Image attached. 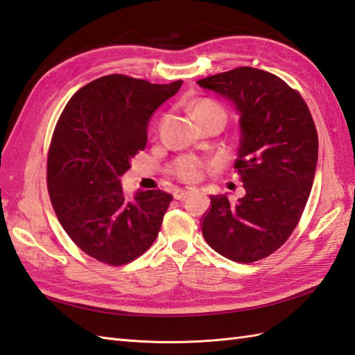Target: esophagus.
Masks as SVG:
<instances>
[{
    "label": "esophagus",
    "mask_w": 355,
    "mask_h": 355,
    "mask_svg": "<svg viewBox=\"0 0 355 355\" xmlns=\"http://www.w3.org/2000/svg\"><path fill=\"white\" fill-rule=\"evenodd\" d=\"M187 193H189V191H184V189H177L175 192H173V198L182 201L187 197Z\"/></svg>",
    "instance_id": "34e87169"
}]
</instances>
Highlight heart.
<instances>
[{
    "instance_id": "heart-1",
    "label": "heart",
    "mask_w": 355,
    "mask_h": 355,
    "mask_svg": "<svg viewBox=\"0 0 355 355\" xmlns=\"http://www.w3.org/2000/svg\"><path fill=\"white\" fill-rule=\"evenodd\" d=\"M193 116L197 120L200 119H210V117H220L225 120V111L220 103L214 101H198L193 105ZM202 168H205V163H202L200 158L186 155L178 158L173 164V173L178 175L184 182H195L201 177Z\"/></svg>"
}]
</instances>
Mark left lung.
<instances>
[{"mask_svg":"<svg viewBox=\"0 0 355 355\" xmlns=\"http://www.w3.org/2000/svg\"><path fill=\"white\" fill-rule=\"evenodd\" d=\"M197 84L232 102L239 116L235 169L245 195L236 206L212 195L202 236L230 261L248 263L281 247L299 223L318 164V131L305 101L268 71L239 67Z\"/></svg>","mask_w":355,"mask_h":355,"instance_id":"left-lung-1","label":"left lung"}]
</instances>
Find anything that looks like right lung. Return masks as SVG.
<instances>
[{"label": "right lung", "mask_w": 355, "mask_h": 355, "mask_svg": "<svg viewBox=\"0 0 355 355\" xmlns=\"http://www.w3.org/2000/svg\"><path fill=\"white\" fill-rule=\"evenodd\" d=\"M182 84L110 74L82 87L58 120L47 160L50 200L67 235L97 261L123 266L158 235L173 197L139 189L126 198L120 177L145 149L150 117Z\"/></svg>", "instance_id": "obj_1"}]
</instances>
